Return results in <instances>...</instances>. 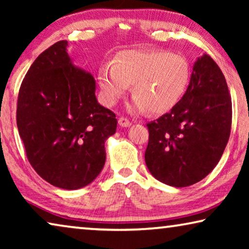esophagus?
<instances>
[{"label":"esophagus","mask_w":249,"mask_h":249,"mask_svg":"<svg viewBox=\"0 0 249 249\" xmlns=\"http://www.w3.org/2000/svg\"><path fill=\"white\" fill-rule=\"evenodd\" d=\"M118 122H119V125H120V127H129V125L131 124L130 120H129V119L125 118V117L119 118Z\"/></svg>","instance_id":"esophagus-1"}]
</instances>
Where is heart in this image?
<instances>
[{
  "instance_id": "b5f03b06",
  "label": "heart",
  "mask_w": 249,
  "mask_h": 249,
  "mask_svg": "<svg viewBox=\"0 0 249 249\" xmlns=\"http://www.w3.org/2000/svg\"><path fill=\"white\" fill-rule=\"evenodd\" d=\"M190 80V67L185 56L164 51H127L117 62L98 70L102 100L112 107L132 84L135 100L131 108L151 113L169 111L183 96Z\"/></svg>"
}]
</instances>
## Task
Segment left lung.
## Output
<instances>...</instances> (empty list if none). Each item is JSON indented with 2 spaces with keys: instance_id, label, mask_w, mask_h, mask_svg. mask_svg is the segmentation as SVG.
<instances>
[{
  "instance_id": "8db88e82",
  "label": "left lung",
  "mask_w": 249,
  "mask_h": 249,
  "mask_svg": "<svg viewBox=\"0 0 249 249\" xmlns=\"http://www.w3.org/2000/svg\"><path fill=\"white\" fill-rule=\"evenodd\" d=\"M232 104L222 71L206 54L195 62L181 100L147 124L145 162L159 181L187 187L205 178L228 144Z\"/></svg>"
}]
</instances>
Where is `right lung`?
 Listing matches in <instances>:
<instances>
[{"mask_svg":"<svg viewBox=\"0 0 249 249\" xmlns=\"http://www.w3.org/2000/svg\"><path fill=\"white\" fill-rule=\"evenodd\" d=\"M60 40L40 53L19 89L17 125L34 170L51 185L79 189L103 169L115 114L97 103L91 73L74 66Z\"/></svg>","mask_w":249,"mask_h":249,"instance_id":"add662e5","label":"right lung"}]
</instances>
